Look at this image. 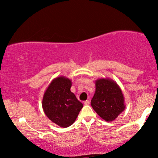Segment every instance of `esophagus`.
Returning a JSON list of instances; mask_svg holds the SVG:
<instances>
[{
	"label": "esophagus",
	"mask_w": 158,
	"mask_h": 158,
	"mask_svg": "<svg viewBox=\"0 0 158 158\" xmlns=\"http://www.w3.org/2000/svg\"><path fill=\"white\" fill-rule=\"evenodd\" d=\"M84 104H85V105H89L90 104V101L88 100L84 101Z\"/></svg>",
	"instance_id": "esophagus-1"
}]
</instances>
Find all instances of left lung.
Returning a JSON list of instances; mask_svg holds the SVG:
<instances>
[{
    "label": "left lung",
    "instance_id": "1",
    "mask_svg": "<svg viewBox=\"0 0 158 158\" xmlns=\"http://www.w3.org/2000/svg\"><path fill=\"white\" fill-rule=\"evenodd\" d=\"M94 111L106 122H111L124 111V99L117 83L109 78L96 81V92L91 100Z\"/></svg>",
    "mask_w": 158,
    "mask_h": 158
}]
</instances>
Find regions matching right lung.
<instances>
[{"instance_id": "add662e5", "label": "right lung", "mask_w": 158, "mask_h": 158, "mask_svg": "<svg viewBox=\"0 0 158 158\" xmlns=\"http://www.w3.org/2000/svg\"><path fill=\"white\" fill-rule=\"evenodd\" d=\"M70 79L61 76L56 77L49 84L42 99L44 114L52 122L66 128L75 122L83 103L70 91Z\"/></svg>"}]
</instances>
